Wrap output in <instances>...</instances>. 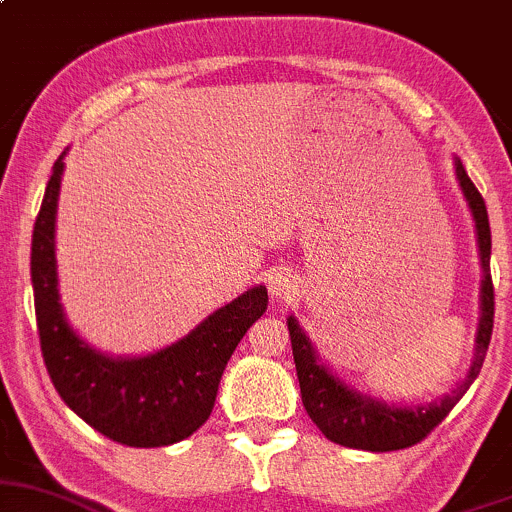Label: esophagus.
<instances>
[{
	"instance_id": "obj_1",
	"label": "esophagus",
	"mask_w": 512,
	"mask_h": 512,
	"mask_svg": "<svg viewBox=\"0 0 512 512\" xmlns=\"http://www.w3.org/2000/svg\"><path fill=\"white\" fill-rule=\"evenodd\" d=\"M268 293L273 300H288L298 293V280L290 273H276V276L268 278Z\"/></svg>"
}]
</instances>
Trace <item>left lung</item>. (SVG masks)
Returning a JSON list of instances; mask_svg holds the SVG:
<instances>
[{
    "label": "left lung",
    "instance_id": "8db88e82",
    "mask_svg": "<svg viewBox=\"0 0 512 512\" xmlns=\"http://www.w3.org/2000/svg\"><path fill=\"white\" fill-rule=\"evenodd\" d=\"M454 175L464 200L474 217L478 258H481V295H478V327L476 344L471 364L464 378L452 388V393L442 395L427 405H395L381 398L361 393L354 386L339 378L317 354L315 344L307 337L305 329L293 315L288 317L290 344H293V359L298 368V381L310 420L320 427V432L334 444L349 449H364V452H395L425 439L449 410L461 400L481 371L486 359L488 342L493 332V283H491V227H488L486 202L481 192L466 175L461 158L454 156Z\"/></svg>",
    "mask_w": 512,
    "mask_h": 512
}]
</instances>
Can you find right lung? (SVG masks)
<instances>
[{
	"mask_svg": "<svg viewBox=\"0 0 512 512\" xmlns=\"http://www.w3.org/2000/svg\"><path fill=\"white\" fill-rule=\"evenodd\" d=\"M65 148L53 166L31 239V285L43 361L75 415L126 447H168L200 430L219 378L246 329L266 312V285L214 310L178 342L141 356H112L80 337L58 288L56 214Z\"/></svg>",
	"mask_w": 512,
	"mask_h": 512,
	"instance_id": "right-lung-1",
	"label": "right lung"
}]
</instances>
